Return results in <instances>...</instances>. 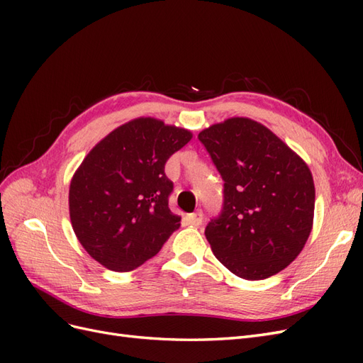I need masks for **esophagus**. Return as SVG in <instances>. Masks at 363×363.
I'll return each instance as SVG.
<instances>
[{
    "label": "esophagus",
    "mask_w": 363,
    "mask_h": 363,
    "mask_svg": "<svg viewBox=\"0 0 363 363\" xmlns=\"http://www.w3.org/2000/svg\"><path fill=\"white\" fill-rule=\"evenodd\" d=\"M188 223L192 225V227H200L201 224H203V213L199 211V212H195V213H191V215H188Z\"/></svg>",
    "instance_id": "1"
}]
</instances>
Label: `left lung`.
I'll list each match as a JSON object with an SVG mask.
<instances>
[{"mask_svg":"<svg viewBox=\"0 0 363 363\" xmlns=\"http://www.w3.org/2000/svg\"><path fill=\"white\" fill-rule=\"evenodd\" d=\"M199 139L224 180L223 211L206 227L213 255L235 276L263 280L286 268L312 232L315 186L304 160L248 118Z\"/></svg>","mask_w":363,"mask_h":363,"instance_id":"1","label":"left lung"}]
</instances>
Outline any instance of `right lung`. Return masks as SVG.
<instances>
[{"mask_svg":"<svg viewBox=\"0 0 363 363\" xmlns=\"http://www.w3.org/2000/svg\"><path fill=\"white\" fill-rule=\"evenodd\" d=\"M192 139L155 118L118 127L91 150L69 186L74 233L103 267L127 272L155 257L180 227L164 163Z\"/></svg>","mask_w":363,"mask_h":363,"instance_id":"add662e5","label":"right lung"}]
</instances>
